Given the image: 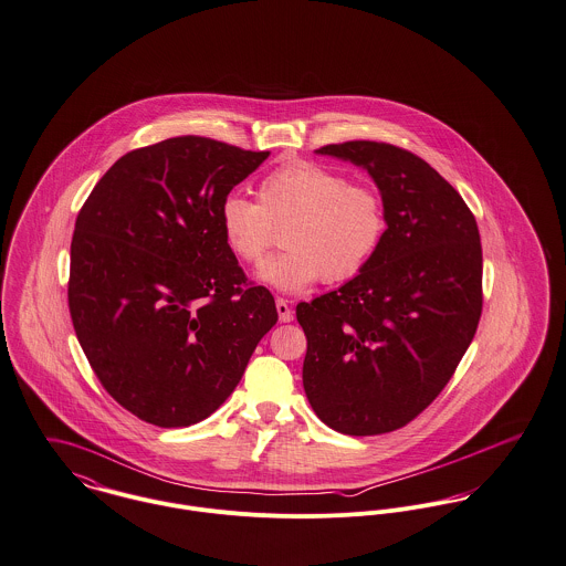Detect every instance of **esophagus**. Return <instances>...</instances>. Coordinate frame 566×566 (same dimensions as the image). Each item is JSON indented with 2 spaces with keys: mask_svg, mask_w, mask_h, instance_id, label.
Wrapping results in <instances>:
<instances>
[{
  "mask_svg": "<svg viewBox=\"0 0 566 566\" xmlns=\"http://www.w3.org/2000/svg\"><path fill=\"white\" fill-rule=\"evenodd\" d=\"M275 308H277V314H280V321L282 323H291L293 321V311H291V306H289V302L286 300H275Z\"/></svg>",
  "mask_w": 566,
  "mask_h": 566,
  "instance_id": "esophagus-1",
  "label": "esophagus"
}]
</instances>
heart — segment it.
Instances as JSON below:
<instances>
[{
	"label": "heart",
	"mask_w": 566,
	"mask_h": 566,
	"mask_svg": "<svg viewBox=\"0 0 566 566\" xmlns=\"http://www.w3.org/2000/svg\"><path fill=\"white\" fill-rule=\"evenodd\" d=\"M258 201L230 192L219 206V226L228 250L245 264H260L282 230L280 255L260 277L286 293L316 280L338 284L363 273L388 228L384 195L369 182H349L313 160L286 163L258 185Z\"/></svg>",
	"instance_id": "1"
}]
</instances>
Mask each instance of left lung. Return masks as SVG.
I'll return each mask as SVG.
<instances>
[{"mask_svg":"<svg viewBox=\"0 0 566 566\" xmlns=\"http://www.w3.org/2000/svg\"><path fill=\"white\" fill-rule=\"evenodd\" d=\"M318 154L365 167L388 228L369 266L297 304L304 388L316 417L349 437L395 432L447 386L482 316V243L473 212L417 154L377 140Z\"/></svg>","mask_w":566,"mask_h":566,"instance_id":"obj_1","label":"left lung"}]
</instances>
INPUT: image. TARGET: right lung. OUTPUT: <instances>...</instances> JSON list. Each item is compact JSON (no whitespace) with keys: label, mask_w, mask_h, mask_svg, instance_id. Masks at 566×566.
Returning a JSON list of instances; mask_svg holds the SVG:
<instances>
[{"label":"right lung","mask_w":566,"mask_h":566,"mask_svg":"<svg viewBox=\"0 0 566 566\" xmlns=\"http://www.w3.org/2000/svg\"><path fill=\"white\" fill-rule=\"evenodd\" d=\"M269 151L176 136L122 156L71 239L69 313L106 392L158 428L210 417L275 325L273 295L228 250L219 206Z\"/></svg>","instance_id":"right-lung-1"}]
</instances>
